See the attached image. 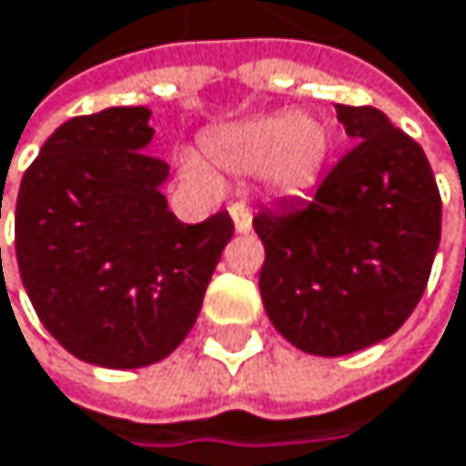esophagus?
<instances>
[{"instance_id":"obj_1","label":"esophagus","mask_w":466,"mask_h":466,"mask_svg":"<svg viewBox=\"0 0 466 466\" xmlns=\"http://www.w3.org/2000/svg\"><path fill=\"white\" fill-rule=\"evenodd\" d=\"M228 211H230V217H233L236 233H249V230H252V214H249V206L233 204Z\"/></svg>"}]
</instances>
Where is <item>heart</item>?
<instances>
[{"label":"heart","mask_w":466,"mask_h":466,"mask_svg":"<svg viewBox=\"0 0 466 466\" xmlns=\"http://www.w3.org/2000/svg\"><path fill=\"white\" fill-rule=\"evenodd\" d=\"M204 152L217 168L233 174L260 171L273 196L295 198L321 179L332 152V134L311 112H273L206 134ZM185 174L204 179L193 163L185 166Z\"/></svg>","instance_id":"heart-1"}]
</instances>
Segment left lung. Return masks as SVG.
Segmentation results:
<instances>
[{"label":"left lung","instance_id":"1","mask_svg":"<svg viewBox=\"0 0 466 466\" xmlns=\"http://www.w3.org/2000/svg\"><path fill=\"white\" fill-rule=\"evenodd\" d=\"M335 112L357 147L311 201L255 217L265 314L317 357L362 351L405 324L430 281L442 219L424 149L380 109Z\"/></svg>","mask_w":466,"mask_h":466}]
</instances>
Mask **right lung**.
I'll return each mask as SVG.
<instances>
[{"instance_id":"1","label":"right lung","mask_w":466,"mask_h":466,"mask_svg":"<svg viewBox=\"0 0 466 466\" xmlns=\"http://www.w3.org/2000/svg\"><path fill=\"white\" fill-rule=\"evenodd\" d=\"M147 106L66 120L24 174L15 258L31 306L77 360L131 370L166 360L201 314L233 238L219 211L198 225L163 196L168 166L149 157Z\"/></svg>"}]
</instances>
